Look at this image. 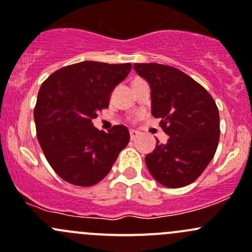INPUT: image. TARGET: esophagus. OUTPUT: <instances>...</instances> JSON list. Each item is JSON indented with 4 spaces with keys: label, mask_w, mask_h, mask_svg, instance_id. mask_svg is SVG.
Instances as JSON below:
<instances>
[{
    "label": "esophagus",
    "mask_w": 252,
    "mask_h": 252,
    "mask_svg": "<svg viewBox=\"0 0 252 252\" xmlns=\"http://www.w3.org/2000/svg\"><path fill=\"white\" fill-rule=\"evenodd\" d=\"M129 134H130V139H131V140H134V139H135L136 136L139 135V133H138V131H136V130H134V129H131V130L129 131Z\"/></svg>",
    "instance_id": "34e87169"
}]
</instances>
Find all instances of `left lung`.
Returning a JSON list of instances; mask_svg holds the SVG:
<instances>
[{"label":"left lung","mask_w":252,"mask_h":252,"mask_svg":"<svg viewBox=\"0 0 252 252\" xmlns=\"http://www.w3.org/2000/svg\"><path fill=\"white\" fill-rule=\"evenodd\" d=\"M135 72L151 89V113L168 135L145 162L152 177L167 188L195 182L213 158L220 141V113L199 83L169 65L135 63Z\"/></svg>","instance_id":"obj_1"}]
</instances>
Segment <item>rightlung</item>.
<instances>
[{"label": "right lung", "instance_id": "add662e5", "mask_svg": "<svg viewBox=\"0 0 252 252\" xmlns=\"http://www.w3.org/2000/svg\"><path fill=\"white\" fill-rule=\"evenodd\" d=\"M130 69V63L84 61L56 70L42 83L34 110L36 136L50 166L65 182L97 184L128 145L126 126L105 133L93 119L108 107L112 91Z\"/></svg>", "mask_w": 252, "mask_h": 252}]
</instances>
